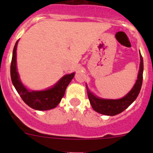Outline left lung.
I'll list each match as a JSON object with an SVG mask.
<instances>
[{
	"label": "left lung",
	"mask_w": 153,
	"mask_h": 153,
	"mask_svg": "<svg viewBox=\"0 0 153 153\" xmlns=\"http://www.w3.org/2000/svg\"><path fill=\"white\" fill-rule=\"evenodd\" d=\"M140 60H141V62H140L138 79L132 89L122 98L115 100L100 98L94 95L89 90L87 86H86L88 98H89V102L94 110L96 111L98 113L103 114V115L113 116V115H118V114L122 112L136 99L140 90H141L143 81V62L141 52H140Z\"/></svg>",
	"instance_id": "1"
}]
</instances>
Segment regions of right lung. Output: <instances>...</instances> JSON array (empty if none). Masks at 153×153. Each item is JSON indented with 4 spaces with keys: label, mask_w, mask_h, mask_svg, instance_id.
Instances as JSON below:
<instances>
[{
    "label": "right lung",
    "mask_w": 153,
    "mask_h": 153,
    "mask_svg": "<svg viewBox=\"0 0 153 153\" xmlns=\"http://www.w3.org/2000/svg\"><path fill=\"white\" fill-rule=\"evenodd\" d=\"M18 41L15 43L12 52V58L10 67L12 82L23 101L31 108L36 110H49L55 108L61 102L65 94L67 86L74 78L75 72L64 75L55 85L49 89L42 91H30L24 86L17 71L16 49Z\"/></svg>",
    "instance_id": "obj_1"
}]
</instances>
